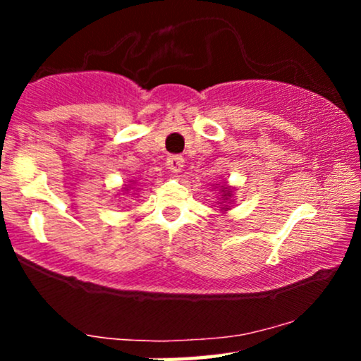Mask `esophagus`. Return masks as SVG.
I'll return each mask as SVG.
<instances>
[{
  "mask_svg": "<svg viewBox=\"0 0 361 361\" xmlns=\"http://www.w3.org/2000/svg\"><path fill=\"white\" fill-rule=\"evenodd\" d=\"M166 166L171 173H180L185 166V159L181 156H169L166 161Z\"/></svg>",
  "mask_w": 361,
  "mask_h": 361,
  "instance_id": "34e87169",
  "label": "esophagus"
}]
</instances>
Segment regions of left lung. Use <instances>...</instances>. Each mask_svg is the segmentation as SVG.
Listing matches in <instances>:
<instances>
[{
    "label": "left lung",
    "instance_id": "1",
    "mask_svg": "<svg viewBox=\"0 0 361 361\" xmlns=\"http://www.w3.org/2000/svg\"><path fill=\"white\" fill-rule=\"evenodd\" d=\"M215 188L219 190V198H221V210H229V205L233 204V197H234V188L233 186H229L227 183H224L221 186H215Z\"/></svg>",
    "mask_w": 361,
    "mask_h": 361
}]
</instances>
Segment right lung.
Listing matches in <instances>:
<instances>
[{"label":"right lung","mask_w":361,"mask_h":361,"mask_svg":"<svg viewBox=\"0 0 361 361\" xmlns=\"http://www.w3.org/2000/svg\"><path fill=\"white\" fill-rule=\"evenodd\" d=\"M128 190H130V186H128V185H126V188H123V192H126V193H127V192H128Z\"/></svg>","instance_id":"add662e5"}]
</instances>
